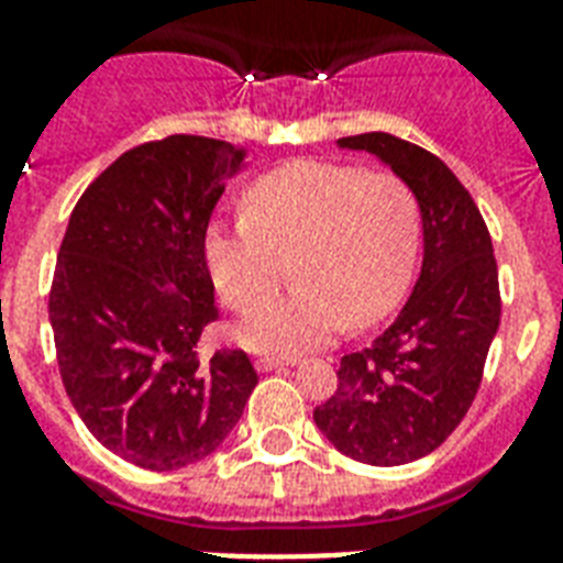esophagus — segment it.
<instances>
[{
	"mask_svg": "<svg viewBox=\"0 0 563 563\" xmlns=\"http://www.w3.org/2000/svg\"><path fill=\"white\" fill-rule=\"evenodd\" d=\"M295 356H256L254 365L256 371H274V368H289V365H295Z\"/></svg>",
	"mask_w": 563,
	"mask_h": 563,
	"instance_id": "34e87169",
	"label": "esophagus"
}]
</instances>
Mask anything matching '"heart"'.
I'll return each instance as SVG.
<instances>
[{"label": "heart", "instance_id": "obj_1", "mask_svg": "<svg viewBox=\"0 0 563 563\" xmlns=\"http://www.w3.org/2000/svg\"><path fill=\"white\" fill-rule=\"evenodd\" d=\"M420 245L423 207L409 180L356 163L295 161L245 189L242 221L212 224L203 254L224 303L254 309L239 327L242 344L295 353L324 344L344 324L362 330L391 316L409 291ZM289 262L301 286L266 305Z\"/></svg>", "mask_w": 563, "mask_h": 563}]
</instances>
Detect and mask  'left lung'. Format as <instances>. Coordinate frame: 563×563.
<instances>
[{
	"label": "left lung",
	"instance_id": "8db88e82",
	"mask_svg": "<svg viewBox=\"0 0 563 563\" xmlns=\"http://www.w3.org/2000/svg\"><path fill=\"white\" fill-rule=\"evenodd\" d=\"M339 145L376 154L423 207L411 298L371 347L342 356L339 388L312 415L339 453L394 467L444 444L479 391L503 307L497 260L479 207L435 154L383 131Z\"/></svg>",
	"mask_w": 563,
	"mask_h": 563
}]
</instances>
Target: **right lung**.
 Listing matches in <instances>:
<instances>
[{"instance_id":"1","label":"right lung","mask_w":563,"mask_h":563,"mask_svg":"<svg viewBox=\"0 0 563 563\" xmlns=\"http://www.w3.org/2000/svg\"><path fill=\"white\" fill-rule=\"evenodd\" d=\"M245 152L172 134L125 152L75 203L48 291L64 388L96 441L148 471L201 462L256 385L245 351L198 356L219 321L203 254Z\"/></svg>"}]
</instances>
